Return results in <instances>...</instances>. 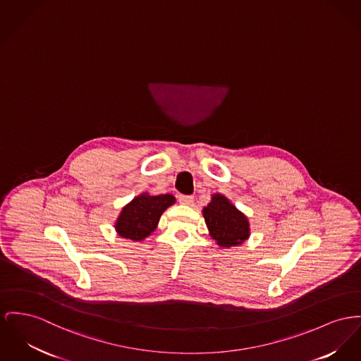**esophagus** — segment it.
I'll return each instance as SVG.
<instances>
[{
  "label": "esophagus",
  "instance_id": "obj_1",
  "mask_svg": "<svg viewBox=\"0 0 361 361\" xmlns=\"http://www.w3.org/2000/svg\"><path fill=\"white\" fill-rule=\"evenodd\" d=\"M179 202L183 204V205H190L192 202V195H179Z\"/></svg>",
  "mask_w": 361,
  "mask_h": 361
}]
</instances>
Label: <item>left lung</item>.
Listing matches in <instances>:
<instances>
[{
    "mask_svg": "<svg viewBox=\"0 0 361 361\" xmlns=\"http://www.w3.org/2000/svg\"><path fill=\"white\" fill-rule=\"evenodd\" d=\"M209 235L220 247H233L243 243L250 235L247 217L223 194L215 192L211 202L202 208Z\"/></svg>",
    "mask_w": 361,
    "mask_h": 361,
    "instance_id": "1",
    "label": "left lung"
}]
</instances>
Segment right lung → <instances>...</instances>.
<instances>
[{"label":"right lung","mask_w":361,"mask_h":361,"mask_svg":"<svg viewBox=\"0 0 361 361\" xmlns=\"http://www.w3.org/2000/svg\"><path fill=\"white\" fill-rule=\"evenodd\" d=\"M172 204H175L172 194L152 195L141 192L121 208L115 221V230L121 238L144 240L156 230L163 212Z\"/></svg>","instance_id":"obj_1"}]
</instances>
